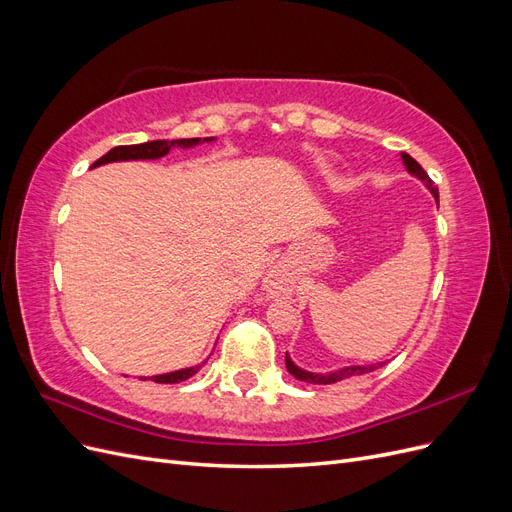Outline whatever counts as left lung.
Here are the masks:
<instances>
[{"label":"left lung","instance_id":"obj_1","mask_svg":"<svg viewBox=\"0 0 512 512\" xmlns=\"http://www.w3.org/2000/svg\"><path fill=\"white\" fill-rule=\"evenodd\" d=\"M401 160H404V164H406L410 175H414L416 179H421V181L425 183V188L433 194V198H436V203H438V188H436V185H433V181L429 179V175L425 173L423 166L418 164L414 158H410L408 153H401ZM380 367H384V361H380V363H369V365H348V367H339V369H335V371H327V374H316V371H305V369H301L299 365H294L290 356L286 354V369H288L290 374H292L294 378H297V380L309 382V384H333V382H339V380H344V378L369 374V371H376V369H380Z\"/></svg>","mask_w":512,"mask_h":512}]
</instances>
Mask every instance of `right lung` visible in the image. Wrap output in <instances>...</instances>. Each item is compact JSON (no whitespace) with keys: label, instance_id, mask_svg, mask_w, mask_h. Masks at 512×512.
Here are the masks:
<instances>
[{"label":"right lung","instance_id":"right-lung-1","mask_svg":"<svg viewBox=\"0 0 512 512\" xmlns=\"http://www.w3.org/2000/svg\"><path fill=\"white\" fill-rule=\"evenodd\" d=\"M215 141L213 136L209 138H177V141H149V143H141V145H123V147H115L102 156L100 160H96L91 164V168L108 164V162H123V160H158L164 158L166 153L173 149V147H183V149H190L194 145L200 143H211ZM203 367V365H194V367H185V369H177V371H168V374H160V376H151L153 382H160V384H177L192 378L196 371ZM145 380V378H143Z\"/></svg>","mask_w":512,"mask_h":512}]
</instances>
